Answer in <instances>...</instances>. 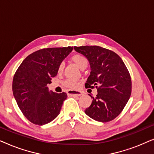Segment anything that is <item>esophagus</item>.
I'll list each match as a JSON object with an SVG mask.
<instances>
[{
  "instance_id": "obj_1",
  "label": "esophagus",
  "mask_w": 154,
  "mask_h": 154,
  "mask_svg": "<svg viewBox=\"0 0 154 154\" xmlns=\"http://www.w3.org/2000/svg\"><path fill=\"white\" fill-rule=\"evenodd\" d=\"M67 93L69 95L73 97H79L82 95V92L81 91H75V90H69Z\"/></svg>"
}]
</instances>
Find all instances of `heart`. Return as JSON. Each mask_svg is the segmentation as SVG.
Listing matches in <instances>:
<instances>
[{"label": "heart", "mask_w": 154, "mask_h": 154, "mask_svg": "<svg viewBox=\"0 0 154 154\" xmlns=\"http://www.w3.org/2000/svg\"><path fill=\"white\" fill-rule=\"evenodd\" d=\"M71 60H72L73 62H74L80 69H82L84 66H88V60L85 57L81 55V54H74V55L71 57ZM64 63H61V64L59 65L58 66L59 72L62 71L63 69H64ZM64 85L66 86V88H70V89H73V88H76L77 84L75 81H71V80H68V81H65Z\"/></svg>", "instance_id": "b5f03b06"}]
</instances>
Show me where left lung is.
<instances>
[{
	"mask_svg": "<svg viewBox=\"0 0 154 154\" xmlns=\"http://www.w3.org/2000/svg\"><path fill=\"white\" fill-rule=\"evenodd\" d=\"M88 59L90 75L86 88L96 87L97 94L85 113L94 121L106 123L119 116L129 100L131 78L122 59L114 52L100 46L74 47Z\"/></svg>",
	"mask_w": 154,
	"mask_h": 154,
	"instance_id": "1",
	"label": "left lung"
}]
</instances>
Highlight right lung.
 <instances>
[{
  "instance_id": "1",
  "label": "right lung",
  "mask_w": 154,
  "mask_h": 154,
  "mask_svg": "<svg viewBox=\"0 0 154 154\" xmlns=\"http://www.w3.org/2000/svg\"><path fill=\"white\" fill-rule=\"evenodd\" d=\"M72 50L70 46L39 50L26 57L17 70L12 81L13 95L19 108L31 123L45 125L60 114L67 94L50 91L47 85Z\"/></svg>"
}]
</instances>
